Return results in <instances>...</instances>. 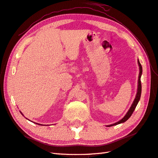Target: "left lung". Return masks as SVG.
Returning <instances> with one entry per match:
<instances>
[{
  "label": "left lung",
  "mask_w": 158,
  "mask_h": 158,
  "mask_svg": "<svg viewBox=\"0 0 158 158\" xmlns=\"http://www.w3.org/2000/svg\"><path fill=\"white\" fill-rule=\"evenodd\" d=\"M138 64H139V66L140 72H139V79H138V88H137V93H136L135 98V100H134V102L132 104V105H131L130 109L128 110V111L127 112V113L126 114V115L124 116L122 119L119 120V122H117L115 123L111 124V125L107 126L108 127L115 126V125H117V124H119V123H122L126 122V121L131 117V115H132V114L133 113L134 110H135L136 106H137V105H138L139 101L140 98V95H141V88H142V87H141V82H140V77H141V75H142V73H143L142 66H141V64H140V63L139 60H138Z\"/></svg>",
  "instance_id": "left-lung-1"
}]
</instances>
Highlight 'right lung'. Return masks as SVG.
Listing matches in <instances>:
<instances>
[{
    "label": "right lung",
    "instance_id": "1",
    "mask_svg": "<svg viewBox=\"0 0 158 158\" xmlns=\"http://www.w3.org/2000/svg\"><path fill=\"white\" fill-rule=\"evenodd\" d=\"M20 113H22V115H23V114H22V113L21 111H20ZM36 124H38V125H41V124H40V123H36Z\"/></svg>",
    "mask_w": 158,
    "mask_h": 158
}]
</instances>
